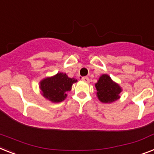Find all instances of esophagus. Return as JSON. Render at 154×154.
<instances>
[{
	"label": "esophagus",
	"mask_w": 154,
	"mask_h": 154,
	"mask_svg": "<svg viewBox=\"0 0 154 154\" xmlns=\"http://www.w3.org/2000/svg\"><path fill=\"white\" fill-rule=\"evenodd\" d=\"M81 80L83 81H85V82H88L89 81V79H88V77H83L81 78Z\"/></svg>",
	"instance_id": "1"
}]
</instances>
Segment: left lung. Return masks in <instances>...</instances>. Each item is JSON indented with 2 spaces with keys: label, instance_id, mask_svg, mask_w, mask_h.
Here are the masks:
<instances>
[{
  "label": "left lung",
  "instance_id": "8db88e82",
  "mask_svg": "<svg viewBox=\"0 0 154 154\" xmlns=\"http://www.w3.org/2000/svg\"><path fill=\"white\" fill-rule=\"evenodd\" d=\"M95 86L97 97L102 103H112L120 97L119 94L122 88L107 74L101 75Z\"/></svg>",
  "mask_w": 154,
  "mask_h": 154
}]
</instances>
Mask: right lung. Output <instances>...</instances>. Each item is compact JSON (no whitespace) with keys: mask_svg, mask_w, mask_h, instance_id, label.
Wrapping results in <instances>:
<instances>
[{"mask_svg":"<svg viewBox=\"0 0 154 154\" xmlns=\"http://www.w3.org/2000/svg\"><path fill=\"white\" fill-rule=\"evenodd\" d=\"M77 81V80L69 77L66 73H57L53 77L42 80L39 88L45 98L53 103H59L66 98L67 92Z\"/></svg>","mask_w":154,"mask_h":154,"instance_id":"1","label":"right lung"}]
</instances>
